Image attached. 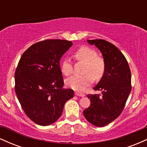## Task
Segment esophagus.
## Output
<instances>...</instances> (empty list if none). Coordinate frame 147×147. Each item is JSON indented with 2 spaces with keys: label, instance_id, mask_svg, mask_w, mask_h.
<instances>
[{
  "label": "esophagus",
  "instance_id": "1",
  "mask_svg": "<svg viewBox=\"0 0 147 147\" xmlns=\"http://www.w3.org/2000/svg\"><path fill=\"white\" fill-rule=\"evenodd\" d=\"M75 95L77 96H79V97H84V94L82 93V92H75Z\"/></svg>",
  "mask_w": 147,
  "mask_h": 147
}]
</instances>
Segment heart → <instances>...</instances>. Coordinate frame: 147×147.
Instances as JSON below:
<instances>
[{
    "label": "heart",
    "instance_id": "heart-1",
    "mask_svg": "<svg viewBox=\"0 0 147 147\" xmlns=\"http://www.w3.org/2000/svg\"><path fill=\"white\" fill-rule=\"evenodd\" d=\"M77 60L85 62L82 76L74 75L65 81V85L75 90H82L92 84L94 78L99 80L106 72V62L104 59L97 56V52L94 49L88 46H82L75 52ZM61 71L65 75L69 76L73 72L71 60L64 58L61 64Z\"/></svg>",
    "mask_w": 147,
    "mask_h": 147
}]
</instances>
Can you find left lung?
<instances>
[{"label": "left lung", "mask_w": 147, "mask_h": 147, "mask_svg": "<svg viewBox=\"0 0 147 147\" xmlns=\"http://www.w3.org/2000/svg\"><path fill=\"white\" fill-rule=\"evenodd\" d=\"M102 52L106 72L95 90L100 95H89L90 105L84 115L90 124L102 127L114 121L122 112L131 91V74L127 60L115 45L103 39L87 40Z\"/></svg>", "instance_id": "left-lung-1"}]
</instances>
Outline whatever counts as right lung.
<instances>
[{"mask_svg":"<svg viewBox=\"0 0 147 147\" xmlns=\"http://www.w3.org/2000/svg\"><path fill=\"white\" fill-rule=\"evenodd\" d=\"M71 41L47 39L23 52L15 71V91L26 115L41 126L55 122L65 102L73 97L72 89H63L59 61Z\"/></svg>","mask_w":147,"mask_h":147,"instance_id":"add662e5","label":"right lung"}]
</instances>
